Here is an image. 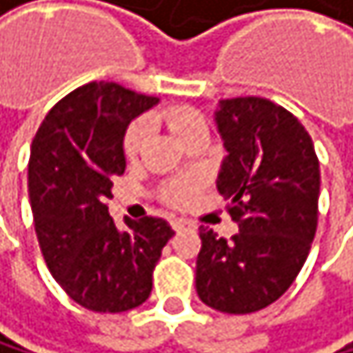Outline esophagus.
Segmentation results:
<instances>
[{"label":"esophagus","mask_w":353,"mask_h":353,"mask_svg":"<svg viewBox=\"0 0 353 353\" xmlns=\"http://www.w3.org/2000/svg\"><path fill=\"white\" fill-rule=\"evenodd\" d=\"M171 226H173L175 230H182V228L190 226V222H188V220H184V218H175V220H171Z\"/></svg>","instance_id":"esophagus-1"}]
</instances>
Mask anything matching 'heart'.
Returning a JSON list of instances; mask_svg holds the SVG:
<instances>
[{"label":"heart","instance_id":"heart-1","mask_svg":"<svg viewBox=\"0 0 353 353\" xmlns=\"http://www.w3.org/2000/svg\"><path fill=\"white\" fill-rule=\"evenodd\" d=\"M165 123L169 125V129L178 135L182 141L194 133L196 129H203L205 127V118H203L196 110L192 108H171L165 112ZM145 123L143 120H135V123H131L125 131V137H123V152L125 157L131 161V159H137L139 152L143 150V145H145ZM194 184L192 182H173L165 188V199L171 201V203H186L192 194H194Z\"/></svg>","mask_w":353,"mask_h":353}]
</instances>
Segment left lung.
<instances>
[{
	"label": "left lung",
	"mask_w": 353,
	"mask_h": 353,
	"mask_svg": "<svg viewBox=\"0 0 353 353\" xmlns=\"http://www.w3.org/2000/svg\"><path fill=\"white\" fill-rule=\"evenodd\" d=\"M216 123L228 157L218 192L239 233L201 226L196 294L222 314L275 303L303 269L318 228L320 163L301 120L263 97L224 99Z\"/></svg>",
	"instance_id": "8db88e82"
}]
</instances>
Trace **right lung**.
Segmentation results:
<instances>
[{"mask_svg":"<svg viewBox=\"0 0 353 353\" xmlns=\"http://www.w3.org/2000/svg\"><path fill=\"white\" fill-rule=\"evenodd\" d=\"M157 97L116 82H88L54 103L29 159V199L44 261L59 286L97 314H123L152 292V273L173 237L163 218L118 230L108 214L112 180L127 161L129 123Z\"/></svg>","mask_w":353,"mask_h":353,"instance_id":"1","label":"right lung"}]
</instances>
